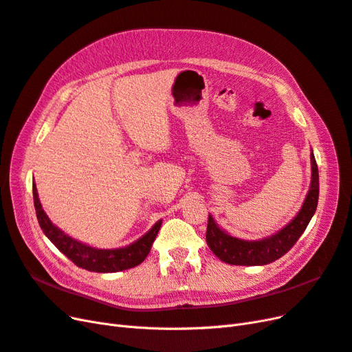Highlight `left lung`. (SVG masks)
<instances>
[{
    "instance_id": "8db88e82",
    "label": "left lung",
    "mask_w": 352,
    "mask_h": 352,
    "mask_svg": "<svg viewBox=\"0 0 352 352\" xmlns=\"http://www.w3.org/2000/svg\"><path fill=\"white\" fill-rule=\"evenodd\" d=\"M318 202V168L314 154L311 153V184L300 212L291 223L280 229L274 235L260 241H245L230 236L228 232L221 230L214 219L208 216L207 225V245L217 257L233 265H264L279 260L289 251L295 242L307 229L308 223L314 216Z\"/></svg>"
}]
</instances>
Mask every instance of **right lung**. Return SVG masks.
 <instances>
[{"label":"right lung","mask_w":352,"mask_h":352,"mask_svg":"<svg viewBox=\"0 0 352 352\" xmlns=\"http://www.w3.org/2000/svg\"><path fill=\"white\" fill-rule=\"evenodd\" d=\"M34 204L36 210L38 223L42 232L45 233V236L54 243L69 260H72L74 264H76L78 267H82L89 272H97V273L122 272L141 264L146 258V255L150 254L153 242L163 221V220H158L142 238L135 241L131 245H127V247L116 248V250H100V248L89 247V245L83 243L80 241L73 239L72 236L66 235L61 229H58L56 225H52L51 220L45 214V211L42 210L35 185H34Z\"/></svg>","instance_id":"obj_1"}]
</instances>
